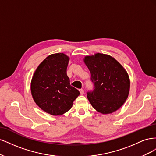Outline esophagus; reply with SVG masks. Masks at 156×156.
<instances>
[{
  "label": "esophagus",
  "mask_w": 156,
  "mask_h": 156,
  "mask_svg": "<svg viewBox=\"0 0 156 156\" xmlns=\"http://www.w3.org/2000/svg\"><path fill=\"white\" fill-rule=\"evenodd\" d=\"M79 92H80V94H81V95H83V94H84V90L80 89Z\"/></svg>",
  "instance_id": "34e87169"
}]
</instances>
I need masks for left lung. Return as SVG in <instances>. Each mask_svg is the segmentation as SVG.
<instances>
[{"instance_id":"1","label":"left lung","mask_w":156,"mask_h":156,"mask_svg":"<svg viewBox=\"0 0 156 156\" xmlns=\"http://www.w3.org/2000/svg\"><path fill=\"white\" fill-rule=\"evenodd\" d=\"M83 61L94 84V90L87 92L90 104L101 114L116 111L129 93L130 80L126 70L115 58L105 54L86 56Z\"/></svg>"}]
</instances>
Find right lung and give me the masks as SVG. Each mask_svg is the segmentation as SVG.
<instances>
[{
    "mask_svg": "<svg viewBox=\"0 0 156 156\" xmlns=\"http://www.w3.org/2000/svg\"><path fill=\"white\" fill-rule=\"evenodd\" d=\"M69 60L64 53L49 55L37 66L31 80L33 100L51 115L60 116L68 111L80 94L70 85L66 73Z\"/></svg>",
    "mask_w": 156,
    "mask_h": 156,
    "instance_id": "add662e5",
    "label": "right lung"
}]
</instances>
